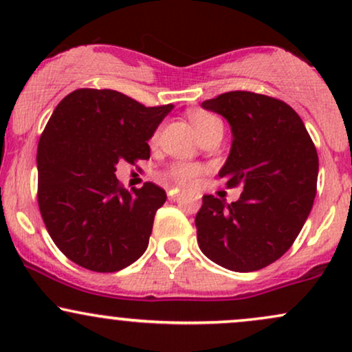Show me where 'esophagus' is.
Instances as JSON below:
<instances>
[{"label":"esophagus","mask_w":352,"mask_h":352,"mask_svg":"<svg viewBox=\"0 0 352 352\" xmlns=\"http://www.w3.org/2000/svg\"><path fill=\"white\" fill-rule=\"evenodd\" d=\"M180 195V188H168V199L175 200Z\"/></svg>","instance_id":"34e87169"}]
</instances>
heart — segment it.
I'll use <instances>...</instances> for the list:
<instances>
[{"mask_svg":"<svg viewBox=\"0 0 352 352\" xmlns=\"http://www.w3.org/2000/svg\"><path fill=\"white\" fill-rule=\"evenodd\" d=\"M190 120H192V125L195 127L197 134H199L200 137L204 135L210 127H213V125L220 122L215 116L210 114V112H204V111L193 112V114L190 116ZM157 137H159V131L152 135L151 142H155ZM204 172H205V167H201V165L177 162V164H172L170 167H168L167 177L172 182H175V184L182 185V187H190V185L195 184V182L199 180L201 175H204Z\"/></svg>","mask_w":352,"mask_h":352,"instance_id":"1","label":"heart"}]
</instances>
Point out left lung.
<instances>
[{"label":"left lung","mask_w":352,"mask_h":352,"mask_svg":"<svg viewBox=\"0 0 352 352\" xmlns=\"http://www.w3.org/2000/svg\"><path fill=\"white\" fill-rule=\"evenodd\" d=\"M232 125V151L220 179L241 187L232 204L204 195L195 217L200 250L232 272H256L292 248L318 184V152L293 107L276 98L232 91L201 102Z\"/></svg>","instance_id":"obj_1"}]
</instances>
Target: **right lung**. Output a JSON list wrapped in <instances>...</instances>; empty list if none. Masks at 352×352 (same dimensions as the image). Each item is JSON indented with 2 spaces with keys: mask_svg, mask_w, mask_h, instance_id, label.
<instances>
[{
  "mask_svg": "<svg viewBox=\"0 0 352 352\" xmlns=\"http://www.w3.org/2000/svg\"><path fill=\"white\" fill-rule=\"evenodd\" d=\"M172 107L76 89L54 109L38 144V205L52 241L76 265L114 273L147 250L167 193L152 182L127 190L116 165L151 157L147 140Z\"/></svg>",
  "mask_w": 352,
  "mask_h": 352,
  "instance_id": "add662e5",
  "label": "right lung"
}]
</instances>
